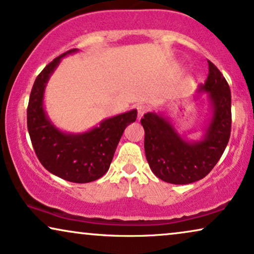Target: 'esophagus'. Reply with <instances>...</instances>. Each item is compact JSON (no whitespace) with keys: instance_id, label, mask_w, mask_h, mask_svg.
Returning <instances> with one entry per match:
<instances>
[{"instance_id":"1","label":"esophagus","mask_w":254,"mask_h":254,"mask_svg":"<svg viewBox=\"0 0 254 254\" xmlns=\"http://www.w3.org/2000/svg\"><path fill=\"white\" fill-rule=\"evenodd\" d=\"M137 111H138V118H140L144 116V114L147 111V107L144 106V104H139V106H137Z\"/></svg>"}]
</instances>
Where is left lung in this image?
<instances>
[{
    "instance_id": "1",
    "label": "left lung",
    "mask_w": 254,
    "mask_h": 254,
    "mask_svg": "<svg viewBox=\"0 0 254 254\" xmlns=\"http://www.w3.org/2000/svg\"><path fill=\"white\" fill-rule=\"evenodd\" d=\"M209 74L197 93H208L212 117L203 139L188 141L162 115L147 113L140 120L144 148L155 177L174 185H187L210 173L224 152L231 133V92L225 77L208 60Z\"/></svg>"
}]
</instances>
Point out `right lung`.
I'll return each instance as SVG.
<instances>
[{
    "label": "right lung",
    "instance_id": "obj_1",
    "mask_svg": "<svg viewBox=\"0 0 254 254\" xmlns=\"http://www.w3.org/2000/svg\"><path fill=\"white\" fill-rule=\"evenodd\" d=\"M67 51L44 68L33 83L28 106V130L40 164L50 173L75 184H87L103 177L125 127L137 118V110L117 115L83 133H65L52 124L44 110V92L51 74Z\"/></svg>",
    "mask_w": 254,
    "mask_h": 254
}]
</instances>
